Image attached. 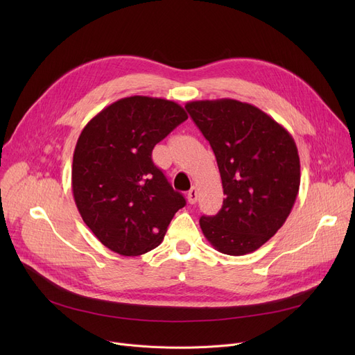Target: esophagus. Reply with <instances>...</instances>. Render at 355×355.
<instances>
[{"instance_id": "1", "label": "esophagus", "mask_w": 355, "mask_h": 355, "mask_svg": "<svg viewBox=\"0 0 355 355\" xmlns=\"http://www.w3.org/2000/svg\"><path fill=\"white\" fill-rule=\"evenodd\" d=\"M197 197H198V191L196 187H193L189 193H187V201L190 204H196L197 202Z\"/></svg>"}]
</instances>
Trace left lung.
Masks as SVG:
<instances>
[{
  "label": "left lung",
  "mask_w": 355,
  "mask_h": 355,
  "mask_svg": "<svg viewBox=\"0 0 355 355\" xmlns=\"http://www.w3.org/2000/svg\"><path fill=\"white\" fill-rule=\"evenodd\" d=\"M214 151L223 184L221 210L200 227L220 253L257 250L284 226L301 184L297 148L288 130L259 107L234 99L185 105Z\"/></svg>",
  "instance_id": "1"
}]
</instances>
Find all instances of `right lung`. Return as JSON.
Listing matches in <instances>:
<instances>
[{"label": "right lung", "mask_w": 355, "mask_h": 355, "mask_svg": "<svg viewBox=\"0 0 355 355\" xmlns=\"http://www.w3.org/2000/svg\"><path fill=\"white\" fill-rule=\"evenodd\" d=\"M187 118L173 101L129 96L102 109L80 132L71 165L74 202L112 252L139 256L155 249L185 206L151 155Z\"/></svg>", "instance_id": "add662e5"}]
</instances>
